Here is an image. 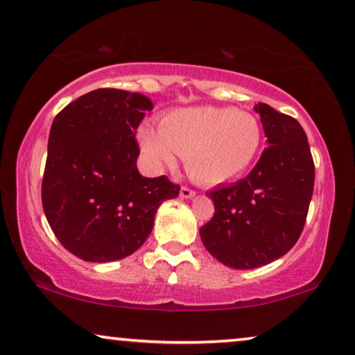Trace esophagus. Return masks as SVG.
<instances>
[{
	"instance_id": "34e87169",
	"label": "esophagus",
	"mask_w": 355,
	"mask_h": 355,
	"mask_svg": "<svg viewBox=\"0 0 355 355\" xmlns=\"http://www.w3.org/2000/svg\"><path fill=\"white\" fill-rule=\"evenodd\" d=\"M180 196H182L183 199H189V198L194 196V191L188 187H182V188H180Z\"/></svg>"
}]
</instances>
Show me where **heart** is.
<instances>
[{
    "label": "heart",
    "instance_id": "1",
    "mask_svg": "<svg viewBox=\"0 0 355 355\" xmlns=\"http://www.w3.org/2000/svg\"><path fill=\"white\" fill-rule=\"evenodd\" d=\"M139 146L153 167L182 154L194 182L218 184L243 175L261 151L262 127L251 112L233 107L173 109L157 119V130H139Z\"/></svg>",
    "mask_w": 355,
    "mask_h": 355
}]
</instances>
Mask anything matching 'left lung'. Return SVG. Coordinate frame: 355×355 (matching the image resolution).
I'll list each match as a JSON object with an SVG mask.
<instances>
[{"label":"left lung","instance_id":"8db88e82","mask_svg":"<svg viewBox=\"0 0 355 355\" xmlns=\"http://www.w3.org/2000/svg\"><path fill=\"white\" fill-rule=\"evenodd\" d=\"M267 148L246 178L207 193L214 217L201 227L204 246L232 268L277 261L301 236L313 193L315 167L301 123L268 104H256Z\"/></svg>","mask_w":355,"mask_h":355}]
</instances>
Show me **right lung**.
Returning a JSON list of instances; mask_svg holds the SVG:
<instances>
[{
    "label": "right lung",
    "instance_id": "right-lung-1",
    "mask_svg": "<svg viewBox=\"0 0 355 355\" xmlns=\"http://www.w3.org/2000/svg\"><path fill=\"white\" fill-rule=\"evenodd\" d=\"M151 99L99 88L54 117L42 202L59 243L87 262H112L143 246L157 207L178 196L166 175L138 172L137 128Z\"/></svg>",
    "mask_w": 355,
    "mask_h": 355
}]
</instances>
